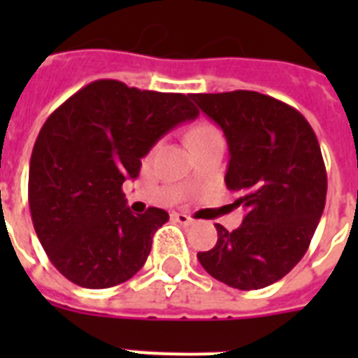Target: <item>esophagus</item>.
<instances>
[{"mask_svg":"<svg viewBox=\"0 0 358 358\" xmlns=\"http://www.w3.org/2000/svg\"><path fill=\"white\" fill-rule=\"evenodd\" d=\"M173 219H174V221H178L180 224H191V223H193V219H191L187 213H182V212H174Z\"/></svg>","mask_w":358,"mask_h":358,"instance_id":"1","label":"esophagus"}]
</instances>
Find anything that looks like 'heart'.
Returning <instances> with one entry per match:
<instances>
[{
	"label": "heart",
	"instance_id": "obj_1",
	"mask_svg": "<svg viewBox=\"0 0 358 358\" xmlns=\"http://www.w3.org/2000/svg\"><path fill=\"white\" fill-rule=\"evenodd\" d=\"M215 137H221V131H219L213 124L210 122H201L196 124L195 128L189 131V137H187V143L193 145V143H201V141L215 139Z\"/></svg>",
	"mask_w": 358,
	"mask_h": 358
}]
</instances>
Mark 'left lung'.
Masks as SVG:
<instances>
[{"mask_svg":"<svg viewBox=\"0 0 358 358\" xmlns=\"http://www.w3.org/2000/svg\"><path fill=\"white\" fill-rule=\"evenodd\" d=\"M229 143L227 187L247 210L232 232L215 224L217 243L196 258L213 278L260 289L305 256L325 208L327 173L308 120L288 103L255 91L191 94Z\"/></svg>","mask_w":358,"mask_h":358,"instance_id":"obj_1","label":"left lung"}]
</instances>
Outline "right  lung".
Segmentation results:
<instances>
[{
  "label": "right lung",
  "instance_id": "1",
  "mask_svg": "<svg viewBox=\"0 0 358 358\" xmlns=\"http://www.w3.org/2000/svg\"><path fill=\"white\" fill-rule=\"evenodd\" d=\"M196 115L189 94L98 80L48 117L31 154L27 196L36 236L70 282L111 288L145 266L169 213L134 215L124 180L139 176L141 157L159 137Z\"/></svg>",
  "mask_w": 358,
  "mask_h": 358
}]
</instances>
